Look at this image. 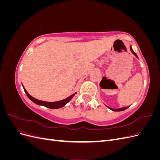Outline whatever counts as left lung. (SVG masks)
<instances>
[{
    "label": "left lung",
    "instance_id": "obj_1",
    "mask_svg": "<svg viewBox=\"0 0 160 160\" xmlns=\"http://www.w3.org/2000/svg\"><path fill=\"white\" fill-rule=\"evenodd\" d=\"M130 50H131V51H132V52L133 53V54L138 59V55H137V54L136 53H135L133 51V49H132V46H130ZM107 106V105H106ZM107 107L109 108V109H110L111 110H112V111H123V110H125L127 108H128L129 107H125V108H118V109H113V108H109V107H108V106H107Z\"/></svg>",
    "mask_w": 160,
    "mask_h": 160
}]
</instances>
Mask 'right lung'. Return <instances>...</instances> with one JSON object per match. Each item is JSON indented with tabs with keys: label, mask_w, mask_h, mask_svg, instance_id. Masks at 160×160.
<instances>
[{
	"label": "right lung",
	"mask_w": 160,
	"mask_h": 160,
	"mask_svg": "<svg viewBox=\"0 0 160 160\" xmlns=\"http://www.w3.org/2000/svg\"><path fill=\"white\" fill-rule=\"evenodd\" d=\"M22 87H23V85H22ZM23 89H24V90H25V93L27 94L28 98H29L32 101V102H34L38 105L45 106V107H46L47 108H50V109H59V108L63 107V106H65L67 103L69 102V101L71 100V99L73 98V96L77 93H75L73 94H72L71 95H70L69 97H68L67 98L59 101H55V102H47V101H41V100H38V99L34 98L33 97H32L31 95H29V93H28L24 87H23Z\"/></svg>",
	"instance_id": "add662e5"
}]
</instances>
